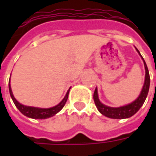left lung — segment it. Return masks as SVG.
Instances as JSON below:
<instances>
[{
  "label": "left lung",
  "instance_id": "8db88e82",
  "mask_svg": "<svg viewBox=\"0 0 156 156\" xmlns=\"http://www.w3.org/2000/svg\"><path fill=\"white\" fill-rule=\"evenodd\" d=\"M136 50L139 52V54L142 56L140 53V51L136 48ZM144 61V68H145V78H144V83L143 86V88L141 90V93L140 96L138 97L134 102H132L131 104H129L127 105H124L122 107L119 108H113V107H108L106 105H103L101 102L99 101L98 96V90L97 88H95V91L94 93V100L95 105L98 108V110L102 115H105L106 117L110 118V119H127L131 116H133L134 114H136L139 109L142 107V105H144V101L146 99V97L148 95L149 88H150V74H149V70H148L147 65L144 62V58H142Z\"/></svg>",
  "mask_w": 156,
  "mask_h": 156
}]
</instances>
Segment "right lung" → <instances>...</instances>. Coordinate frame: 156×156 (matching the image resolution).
<instances>
[{
	"mask_svg": "<svg viewBox=\"0 0 156 156\" xmlns=\"http://www.w3.org/2000/svg\"><path fill=\"white\" fill-rule=\"evenodd\" d=\"M69 90L68 89L67 94L65 95L64 98L62 100L58 105H56L54 107H51L49 108H37V107H31V106H26L22 104H20L14 97V95L12 94V88H11V84L9 83V92L12 97V100L15 104L16 107L18 108L19 111L22 113V115L28 118H32V119H48V118L52 117L53 115L58 114V112L61 110L62 108L64 107L66 102L68 100V94H69Z\"/></svg>",
	"mask_w": 156,
	"mask_h": 156,
	"instance_id": "right-lung-1",
	"label": "right lung"
}]
</instances>
